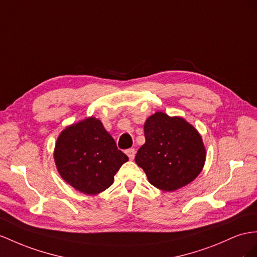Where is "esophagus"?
<instances>
[{
    "label": "esophagus",
    "mask_w": 257,
    "mask_h": 257,
    "mask_svg": "<svg viewBox=\"0 0 257 257\" xmlns=\"http://www.w3.org/2000/svg\"><path fill=\"white\" fill-rule=\"evenodd\" d=\"M126 154L128 155L129 160H134L135 155H136V150L135 149H129V150L126 151Z\"/></svg>",
    "instance_id": "34e87169"
}]
</instances>
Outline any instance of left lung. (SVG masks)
Returning <instances> with one entry per match:
<instances>
[{"instance_id":"obj_1","label":"left lung","mask_w":257,"mask_h":257,"mask_svg":"<svg viewBox=\"0 0 257 257\" xmlns=\"http://www.w3.org/2000/svg\"><path fill=\"white\" fill-rule=\"evenodd\" d=\"M144 137L135 161L155 188L176 191L202 172L206 150L199 131L185 118L156 111L144 122Z\"/></svg>"}]
</instances>
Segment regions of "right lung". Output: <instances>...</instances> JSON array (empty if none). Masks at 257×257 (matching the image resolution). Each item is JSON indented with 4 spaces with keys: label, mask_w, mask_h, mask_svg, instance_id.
Returning <instances> with one entry per match:
<instances>
[{
    "label": "right lung",
    "mask_w": 257,
    "mask_h": 257,
    "mask_svg": "<svg viewBox=\"0 0 257 257\" xmlns=\"http://www.w3.org/2000/svg\"><path fill=\"white\" fill-rule=\"evenodd\" d=\"M127 161L102 121L92 116L66 127L55 142L57 172L66 183L88 195L113 185L114 176Z\"/></svg>",
    "instance_id": "right-lung-1"
}]
</instances>
